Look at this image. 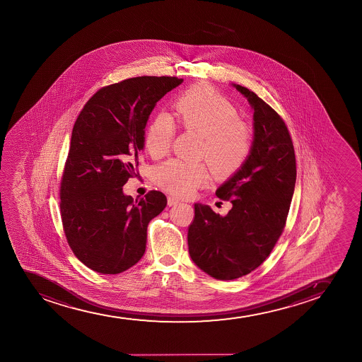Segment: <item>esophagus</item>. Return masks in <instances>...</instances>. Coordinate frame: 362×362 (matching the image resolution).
I'll list each match as a JSON object with an SVG mask.
<instances>
[{
    "label": "esophagus",
    "mask_w": 362,
    "mask_h": 362,
    "mask_svg": "<svg viewBox=\"0 0 362 362\" xmlns=\"http://www.w3.org/2000/svg\"><path fill=\"white\" fill-rule=\"evenodd\" d=\"M179 203L180 200L176 199V198H174V197H168V205H169V206H174V205H177Z\"/></svg>",
    "instance_id": "1"
}]
</instances>
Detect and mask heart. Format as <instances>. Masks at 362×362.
<instances>
[{
    "mask_svg": "<svg viewBox=\"0 0 362 362\" xmlns=\"http://www.w3.org/2000/svg\"><path fill=\"white\" fill-rule=\"evenodd\" d=\"M177 123L183 130L202 136L198 158L208 162L212 174L228 179L245 165L254 146L252 129L239 121L237 108L225 95L208 84H197L181 93L174 101ZM174 123L157 116L145 133V147L151 157L163 158L174 140ZM202 163L169 160L154 171L159 187L177 197H189L208 181Z\"/></svg>",
    "mask_w": 362,
    "mask_h": 362,
    "instance_id": "obj_1",
    "label": "heart"
}]
</instances>
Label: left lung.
I'll return each instance as SVG.
<instances>
[{
	"mask_svg": "<svg viewBox=\"0 0 362 362\" xmlns=\"http://www.w3.org/2000/svg\"><path fill=\"white\" fill-rule=\"evenodd\" d=\"M254 108V146L245 165L216 191L232 209L226 216L194 204L188 227L193 262L218 280L261 266L281 235L296 183L295 148L283 118L247 88L234 84Z\"/></svg>",
	"mask_w": 362,
	"mask_h": 362,
	"instance_id": "left-lung-1",
	"label": "left lung"
}]
</instances>
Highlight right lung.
<instances>
[{
  "mask_svg": "<svg viewBox=\"0 0 362 362\" xmlns=\"http://www.w3.org/2000/svg\"><path fill=\"white\" fill-rule=\"evenodd\" d=\"M170 76H142L99 89L76 119L60 182V215L72 252L88 268L118 274L145 254L147 226L166 197L150 191L124 196L137 176L145 127L156 104L182 83Z\"/></svg>",
  "mask_w": 362,
  "mask_h": 362,
  "instance_id": "right-lung-1",
  "label": "right lung"
}]
</instances>
